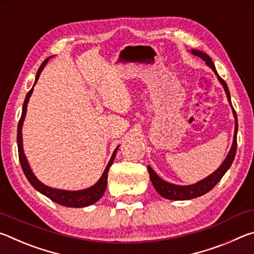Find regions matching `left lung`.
Here are the masks:
<instances>
[{"instance_id":"left-lung-1","label":"left lung","mask_w":254,"mask_h":254,"mask_svg":"<svg viewBox=\"0 0 254 254\" xmlns=\"http://www.w3.org/2000/svg\"><path fill=\"white\" fill-rule=\"evenodd\" d=\"M190 53L192 55L197 56V57L203 59L206 65L212 68L213 71L217 76V79L220 80V83L223 85V88H224V91L226 93L227 100H229V103H230V105L232 107V112H233V114H234L235 130H234V136H233V143H232L230 152L226 156L225 160L223 161V163L220 166V168H218L217 170H215L212 175L208 176V177L204 178L203 180H200V182L196 183L194 185H188V186H180V185H175V184H170L168 182H165V180L161 179L156 173H154V170L151 168V167L148 166L150 180H151L154 189H156V190L158 191V194H160L163 197V198L171 199V200L192 199V198H196V197H199L201 195L206 194V192H208L210 189H213L215 186H216V184L220 182L223 176L225 175L226 171L229 170V168L231 167L232 162H233L234 158H235L236 145H238V143H236V134H238V118H236V113H235V111L233 109V106H232L229 87H227V85L224 81V79H222L220 75L217 74L216 69H215L214 63L212 62V59H210V57L207 54L203 53V51L196 50V49H191Z\"/></svg>"}]
</instances>
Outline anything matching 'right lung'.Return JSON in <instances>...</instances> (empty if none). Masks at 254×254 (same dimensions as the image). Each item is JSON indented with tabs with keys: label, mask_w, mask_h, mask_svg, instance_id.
I'll return each instance as SVG.
<instances>
[{
	"label": "right lung",
	"mask_w": 254,
	"mask_h": 254,
	"mask_svg": "<svg viewBox=\"0 0 254 254\" xmlns=\"http://www.w3.org/2000/svg\"><path fill=\"white\" fill-rule=\"evenodd\" d=\"M51 57L47 58L44 63L41 64V66L39 67V69L37 71L36 75V80H34V84L32 86V88L30 89L29 93L25 96V100L23 103V107H22V114H21L20 121L18 124V136H16V142H18V151H19V160L21 163V167H22V170L25 175V177L29 180V183L32 185V187L34 189H37L38 191L41 192L42 195H45L50 198L55 203H57L59 205L63 206H67V207H85V206H89L94 203H96L97 200H100L103 194L105 192V189L107 186V174H109L110 167L112 166V163L114 161V158L117 156L119 145L115 148L113 154L110 159L109 163H107L106 168L103 173L102 177L98 179V182L94 185V186L83 189V190H63V189H56V188H51L49 186H46L45 184H42L40 180H38V178L34 176L32 173L31 168H30L29 163L27 158H25V154L23 151V144H22V126H23V121L25 118V114H27V107H28V103L30 100V96L33 92V87L39 79V76L41 74L42 69H44L46 64L48 63V60Z\"/></svg>",
	"instance_id": "1"
}]
</instances>
